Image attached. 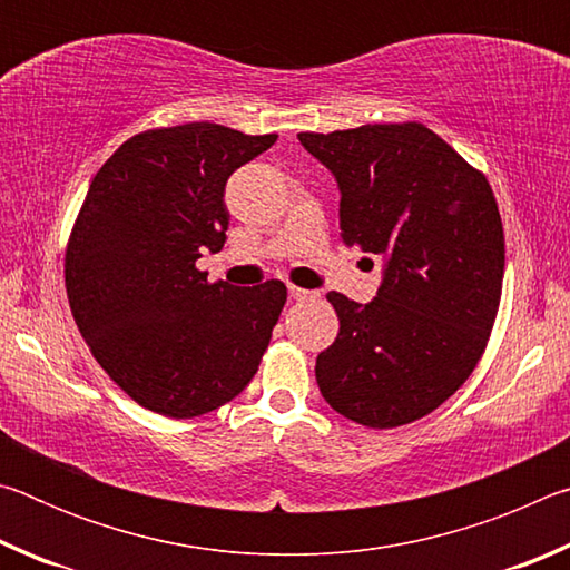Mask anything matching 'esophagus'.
Returning a JSON list of instances; mask_svg holds the SVG:
<instances>
[{
  "instance_id": "obj_1",
  "label": "esophagus",
  "mask_w": 570,
  "mask_h": 570,
  "mask_svg": "<svg viewBox=\"0 0 570 570\" xmlns=\"http://www.w3.org/2000/svg\"><path fill=\"white\" fill-rule=\"evenodd\" d=\"M288 296H292L294 302H314V298H320V294L308 292V288L302 286H288Z\"/></svg>"
}]
</instances>
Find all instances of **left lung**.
<instances>
[{
    "mask_svg": "<svg viewBox=\"0 0 570 570\" xmlns=\"http://www.w3.org/2000/svg\"><path fill=\"white\" fill-rule=\"evenodd\" d=\"M340 186L346 246L382 258L377 296L330 292L340 334L316 356L330 407L364 428L438 410L475 370L503 292V220L488 178L422 122L298 132Z\"/></svg>",
    "mask_w": 570,
    "mask_h": 570,
    "instance_id": "1",
    "label": "left lung"
}]
</instances>
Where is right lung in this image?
<instances>
[{
  "mask_svg": "<svg viewBox=\"0 0 570 570\" xmlns=\"http://www.w3.org/2000/svg\"><path fill=\"white\" fill-rule=\"evenodd\" d=\"M278 135L186 122L132 135L92 178L65 254L82 340L140 407L188 420L244 392L286 304L282 282L208 284L224 248L226 180Z\"/></svg>",
  "mask_w": 570,
  "mask_h": 570,
  "instance_id": "1",
  "label": "right lung"
}]
</instances>
